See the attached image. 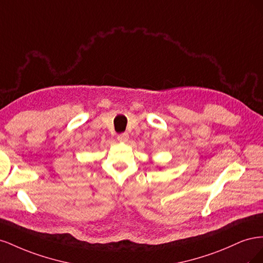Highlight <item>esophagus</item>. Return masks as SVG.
Masks as SVG:
<instances>
[{
	"label": "esophagus",
	"mask_w": 263,
	"mask_h": 263,
	"mask_svg": "<svg viewBox=\"0 0 263 263\" xmlns=\"http://www.w3.org/2000/svg\"><path fill=\"white\" fill-rule=\"evenodd\" d=\"M117 140L119 142H126L127 140H128V134L127 133H123V134H119L117 136Z\"/></svg>",
	"instance_id": "34e87169"
}]
</instances>
